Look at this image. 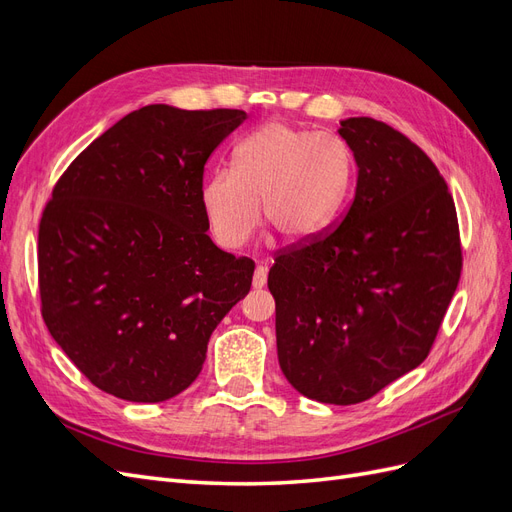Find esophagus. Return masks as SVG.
Segmentation results:
<instances>
[{
    "instance_id": "obj_1",
    "label": "esophagus",
    "mask_w": 512,
    "mask_h": 512,
    "mask_svg": "<svg viewBox=\"0 0 512 512\" xmlns=\"http://www.w3.org/2000/svg\"><path fill=\"white\" fill-rule=\"evenodd\" d=\"M265 284H267V267L258 265V267H256V271H254L252 286H254V288H262Z\"/></svg>"
}]
</instances>
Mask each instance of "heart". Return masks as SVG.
I'll list each match as a JSON object with an SVG mask.
<instances>
[{"label": "heart", "mask_w": 512, "mask_h": 512, "mask_svg": "<svg viewBox=\"0 0 512 512\" xmlns=\"http://www.w3.org/2000/svg\"><path fill=\"white\" fill-rule=\"evenodd\" d=\"M350 179L352 158L339 138L271 121L232 149V170H213L200 200L213 239L226 250L254 235L258 203L284 239L305 241L335 220Z\"/></svg>", "instance_id": "b5f03b06"}]
</instances>
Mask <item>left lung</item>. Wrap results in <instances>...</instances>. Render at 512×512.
I'll list each match as a JSON object with an SVG mask.
<instances>
[{"mask_svg":"<svg viewBox=\"0 0 512 512\" xmlns=\"http://www.w3.org/2000/svg\"><path fill=\"white\" fill-rule=\"evenodd\" d=\"M359 177L335 228L269 271L277 359L301 395L352 406L421 365L461 275L453 196L427 153L371 117L342 121Z\"/></svg>","mask_w":512,"mask_h":512,"instance_id":"obj_1","label":"left lung"}]
</instances>
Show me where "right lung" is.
Here are the masks:
<instances>
[{
    "mask_svg": "<svg viewBox=\"0 0 512 512\" xmlns=\"http://www.w3.org/2000/svg\"><path fill=\"white\" fill-rule=\"evenodd\" d=\"M245 119L143 106L55 183L38 230L42 318L100 391L141 404L179 395L250 292L254 262L211 241L200 200L209 156Z\"/></svg>",
    "mask_w": 512,
    "mask_h": 512,
    "instance_id": "1",
    "label": "right lung"
}]
</instances>
